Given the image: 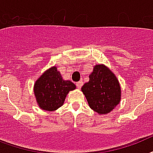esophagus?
<instances>
[{
    "label": "esophagus",
    "mask_w": 153,
    "mask_h": 153,
    "mask_svg": "<svg viewBox=\"0 0 153 153\" xmlns=\"http://www.w3.org/2000/svg\"><path fill=\"white\" fill-rule=\"evenodd\" d=\"M76 87L80 89V88L82 87V85H83V82L82 81H78V82H76Z\"/></svg>",
    "instance_id": "obj_1"
}]
</instances>
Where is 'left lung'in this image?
Instances as JSON below:
<instances>
[{
  "label": "left lung",
  "instance_id": "1",
  "mask_svg": "<svg viewBox=\"0 0 153 153\" xmlns=\"http://www.w3.org/2000/svg\"><path fill=\"white\" fill-rule=\"evenodd\" d=\"M81 91L89 107L99 114L109 113L120 101L121 91L115 74L104 65H97Z\"/></svg>",
  "mask_w": 153,
  "mask_h": 153
}]
</instances>
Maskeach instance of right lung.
Instances as JSON below:
<instances>
[{"instance_id": "obj_1", "label": "right lung", "mask_w": 153, "mask_h": 153, "mask_svg": "<svg viewBox=\"0 0 153 153\" xmlns=\"http://www.w3.org/2000/svg\"><path fill=\"white\" fill-rule=\"evenodd\" d=\"M76 88L70 80H65L57 68L46 70L34 84V95L41 109L55 111L62 106L68 93Z\"/></svg>"}]
</instances>
